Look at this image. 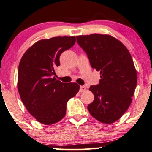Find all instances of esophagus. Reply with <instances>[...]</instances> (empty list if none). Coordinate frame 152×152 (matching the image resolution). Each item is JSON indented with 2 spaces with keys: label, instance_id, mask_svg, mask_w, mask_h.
Here are the masks:
<instances>
[{
  "label": "esophagus",
  "instance_id": "obj_1",
  "mask_svg": "<svg viewBox=\"0 0 152 152\" xmlns=\"http://www.w3.org/2000/svg\"><path fill=\"white\" fill-rule=\"evenodd\" d=\"M85 91H86V87L85 86H81L80 88V92H84Z\"/></svg>",
  "mask_w": 152,
  "mask_h": 152
}]
</instances>
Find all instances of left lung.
<instances>
[{"label":"left lung","instance_id":"8db88e82","mask_svg":"<svg viewBox=\"0 0 152 152\" xmlns=\"http://www.w3.org/2000/svg\"><path fill=\"white\" fill-rule=\"evenodd\" d=\"M77 42L87 53L91 67L101 74L99 85L89 87L94 99L88 110L99 122L113 123L128 109L137 82L130 52L110 35H81L77 37Z\"/></svg>","mask_w":152,"mask_h":152}]
</instances>
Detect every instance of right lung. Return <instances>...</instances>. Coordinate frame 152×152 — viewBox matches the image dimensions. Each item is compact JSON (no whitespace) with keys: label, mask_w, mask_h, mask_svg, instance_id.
<instances>
[{"label":"right lung","mask_w":152,"mask_h":152,"mask_svg":"<svg viewBox=\"0 0 152 152\" xmlns=\"http://www.w3.org/2000/svg\"><path fill=\"white\" fill-rule=\"evenodd\" d=\"M75 41V36L42 39L20 60L18 75L20 98L29 113L42 124H54L63 119L67 102L79 91L75 82L63 83L53 76L61 53L74 46Z\"/></svg>","instance_id":"add662e5"}]
</instances>
